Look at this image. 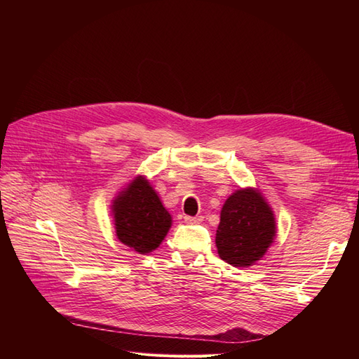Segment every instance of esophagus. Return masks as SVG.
<instances>
[{"label": "esophagus", "instance_id": "esophagus-1", "mask_svg": "<svg viewBox=\"0 0 359 359\" xmlns=\"http://www.w3.org/2000/svg\"><path fill=\"white\" fill-rule=\"evenodd\" d=\"M184 222H186L187 224H196V223H201V222H202V215H198V217H190V215H186V217H184Z\"/></svg>", "mask_w": 359, "mask_h": 359}]
</instances>
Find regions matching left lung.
<instances>
[{
    "label": "left lung",
    "mask_w": 359,
    "mask_h": 359,
    "mask_svg": "<svg viewBox=\"0 0 359 359\" xmlns=\"http://www.w3.org/2000/svg\"><path fill=\"white\" fill-rule=\"evenodd\" d=\"M277 235L273 208L259 189L235 190L223 203L215 247L220 259L236 268L256 265Z\"/></svg>",
    "instance_id": "1"
}]
</instances>
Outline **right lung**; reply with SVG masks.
Here are the masks:
<instances>
[{
	"instance_id": "add662e5",
	"label": "right lung",
	"mask_w": 359,
	"mask_h": 359,
	"mask_svg": "<svg viewBox=\"0 0 359 359\" xmlns=\"http://www.w3.org/2000/svg\"><path fill=\"white\" fill-rule=\"evenodd\" d=\"M111 210L118 241L139 255L156 250L172 226V215L145 175H136L119 190Z\"/></svg>"
}]
</instances>
